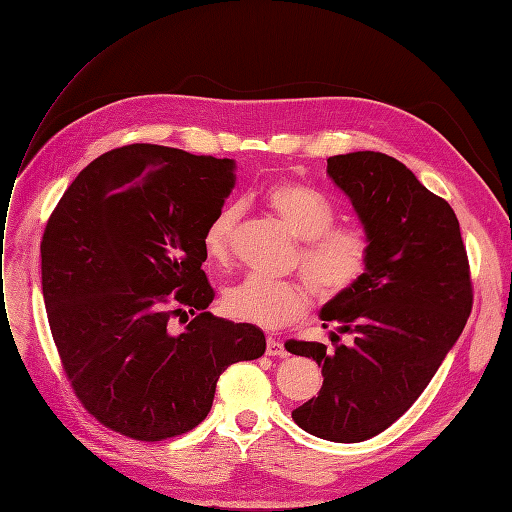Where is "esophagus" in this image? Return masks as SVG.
<instances>
[{
  "instance_id": "esophagus-1",
  "label": "esophagus",
  "mask_w": 512,
  "mask_h": 512,
  "mask_svg": "<svg viewBox=\"0 0 512 512\" xmlns=\"http://www.w3.org/2000/svg\"><path fill=\"white\" fill-rule=\"evenodd\" d=\"M267 354L269 356H280V359H284V356H288V350H286L284 342H280V339L267 337Z\"/></svg>"
}]
</instances>
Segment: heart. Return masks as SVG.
I'll return each mask as SVG.
<instances>
[{"label":"heart","mask_w":512,"mask_h":512,"mask_svg":"<svg viewBox=\"0 0 512 512\" xmlns=\"http://www.w3.org/2000/svg\"><path fill=\"white\" fill-rule=\"evenodd\" d=\"M262 200L301 239L292 267L305 280L247 275L224 292L228 316L262 329H280L307 312L312 290L322 301H335L365 280L374 243L361 222H335L337 213L329 200L301 183H273L262 192ZM239 218L237 205H224L207 224L203 247L213 265H230Z\"/></svg>","instance_id":"b5f03b06"}]
</instances>
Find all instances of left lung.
<instances>
[{"label":"left lung","instance_id":"1","mask_svg":"<svg viewBox=\"0 0 512 512\" xmlns=\"http://www.w3.org/2000/svg\"><path fill=\"white\" fill-rule=\"evenodd\" d=\"M327 175L369 230L365 280L322 307L352 344L335 350L288 339L286 350L322 367L318 397L294 423L331 442H363L389 429L436 376L472 312V277L459 220L412 170L378 151L327 160Z\"/></svg>","mask_w":512,"mask_h":512}]
</instances>
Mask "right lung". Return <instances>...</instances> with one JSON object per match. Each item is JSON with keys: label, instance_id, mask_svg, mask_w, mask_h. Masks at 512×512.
Wrapping results in <instances>:
<instances>
[{"label": "right lung", "instance_id": "obj_1", "mask_svg": "<svg viewBox=\"0 0 512 512\" xmlns=\"http://www.w3.org/2000/svg\"><path fill=\"white\" fill-rule=\"evenodd\" d=\"M232 168L160 145L119 147L81 170L46 222L42 297L61 367L83 408L121 436L192 431L222 371L265 354L254 324L207 312L203 235L235 185ZM175 315L183 332L169 327Z\"/></svg>", "mask_w": 512, "mask_h": 512}]
</instances>
